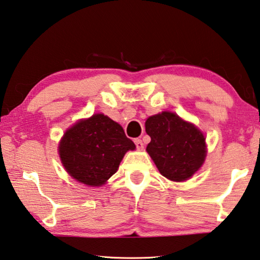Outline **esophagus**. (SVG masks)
<instances>
[{"label": "esophagus", "mask_w": 260, "mask_h": 260, "mask_svg": "<svg viewBox=\"0 0 260 260\" xmlns=\"http://www.w3.org/2000/svg\"><path fill=\"white\" fill-rule=\"evenodd\" d=\"M134 141H135V145H136V147H137V149H139V150H143V149H144V143H143V140L139 139V138H137V139H135Z\"/></svg>", "instance_id": "obj_1"}]
</instances>
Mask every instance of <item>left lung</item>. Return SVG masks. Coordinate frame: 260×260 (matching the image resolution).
Instances as JSON below:
<instances>
[{"mask_svg": "<svg viewBox=\"0 0 260 260\" xmlns=\"http://www.w3.org/2000/svg\"><path fill=\"white\" fill-rule=\"evenodd\" d=\"M150 137L147 146L160 174L169 180H188L203 165L206 156L205 137L193 124L171 112H161L146 121Z\"/></svg>", "mask_w": 260, "mask_h": 260, "instance_id": "obj_1", "label": "left lung"}]
</instances>
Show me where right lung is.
Here are the masks:
<instances>
[{
	"instance_id": "right-lung-1",
	"label": "right lung",
	"mask_w": 260,
	"mask_h": 260,
	"mask_svg": "<svg viewBox=\"0 0 260 260\" xmlns=\"http://www.w3.org/2000/svg\"><path fill=\"white\" fill-rule=\"evenodd\" d=\"M134 141L104 114L79 121L63 136L58 153L67 172L79 182L99 187L113 175Z\"/></svg>"
}]
</instances>
